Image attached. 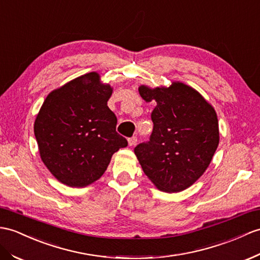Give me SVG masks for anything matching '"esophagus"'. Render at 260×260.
<instances>
[{
    "label": "esophagus",
    "instance_id": "esophagus-1",
    "mask_svg": "<svg viewBox=\"0 0 260 260\" xmlns=\"http://www.w3.org/2000/svg\"><path fill=\"white\" fill-rule=\"evenodd\" d=\"M138 142V138L137 137H131L128 139V143L130 147H134V145Z\"/></svg>",
    "mask_w": 260,
    "mask_h": 260
}]
</instances>
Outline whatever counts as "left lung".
Here are the masks:
<instances>
[{"label":"left lung","mask_w":260,"mask_h":260,"mask_svg":"<svg viewBox=\"0 0 260 260\" xmlns=\"http://www.w3.org/2000/svg\"><path fill=\"white\" fill-rule=\"evenodd\" d=\"M139 93L156 106L150 140L138 144L135 153L157 188L181 192L203 175L218 147L216 112L201 93L179 81L169 88L140 86Z\"/></svg>","instance_id":"1"}]
</instances>
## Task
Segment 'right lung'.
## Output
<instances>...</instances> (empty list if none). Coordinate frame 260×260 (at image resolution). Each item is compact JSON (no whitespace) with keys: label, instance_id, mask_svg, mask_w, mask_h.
Here are the masks:
<instances>
[{"label":"right lung","instance_id":"right-lung-1","mask_svg":"<svg viewBox=\"0 0 260 260\" xmlns=\"http://www.w3.org/2000/svg\"><path fill=\"white\" fill-rule=\"evenodd\" d=\"M111 93L110 85L89 73L55 89L44 101L34 134L42 161L62 184H91L105 173L112 154L128 145L107 106Z\"/></svg>","mask_w":260,"mask_h":260}]
</instances>
